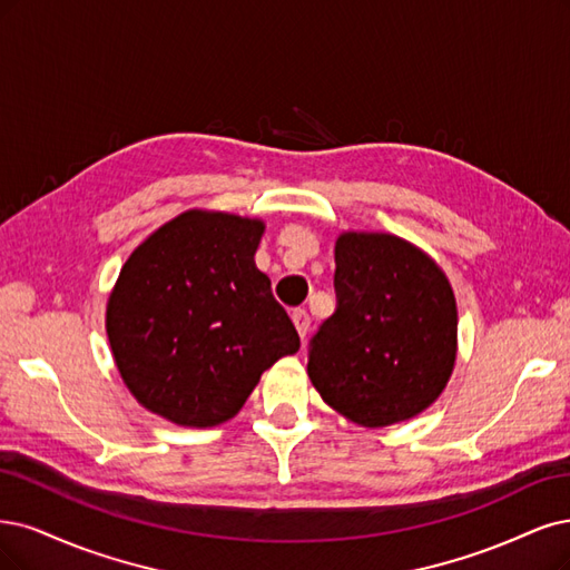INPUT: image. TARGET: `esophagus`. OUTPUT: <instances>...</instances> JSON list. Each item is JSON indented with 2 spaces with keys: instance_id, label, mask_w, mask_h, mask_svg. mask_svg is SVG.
<instances>
[{
  "instance_id": "34e87169",
  "label": "esophagus",
  "mask_w": 570,
  "mask_h": 570,
  "mask_svg": "<svg viewBox=\"0 0 570 570\" xmlns=\"http://www.w3.org/2000/svg\"><path fill=\"white\" fill-rule=\"evenodd\" d=\"M292 323H294V327H297L299 337L304 340L306 332H308V325H311V316H308V313H306L304 308H294V311H292Z\"/></svg>"
}]
</instances>
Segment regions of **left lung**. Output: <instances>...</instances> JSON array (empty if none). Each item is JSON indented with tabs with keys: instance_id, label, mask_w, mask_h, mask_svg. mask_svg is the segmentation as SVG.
<instances>
[{
	"instance_id": "1",
	"label": "left lung",
	"mask_w": 570,
	"mask_h": 570,
	"mask_svg": "<svg viewBox=\"0 0 570 570\" xmlns=\"http://www.w3.org/2000/svg\"><path fill=\"white\" fill-rule=\"evenodd\" d=\"M337 308L308 344L321 399L361 426L420 415L453 375L455 294L439 264L389 233H342Z\"/></svg>"
}]
</instances>
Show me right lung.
I'll use <instances>...</instances> for the list:
<instances>
[{"label": "right lung", "mask_w": 570, "mask_h": 570, "mask_svg": "<svg viewBox=\"0 0 570 570\" xmlns=\"http://www.w3.org/2000/svg\"><path fill=\"white\" fill-rule=\"evenodd\" d=\"M264 222L188 209L131 252L106 330L117 370L146 410L181 426L238 415L262 372L299 335L254 264Z\"/></svg>", "instance_id": "1"}]
</instances>
